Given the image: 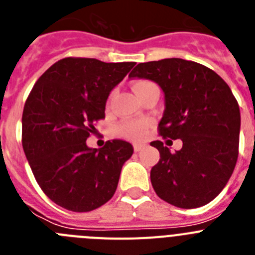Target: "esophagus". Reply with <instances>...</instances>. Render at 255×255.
<instances>
[{"instance_id":"obj_1","label":"esophagus","mask_w":255,"mask_h":255,"mask_svg":"<svg viewBox=\"0 0 255 255\" xmlns=\"http://www.w3.org/2000/svg\"><path fill=\"white\" fill-rule=\"evenodd\" d=\"M141 149H144L143 144H138V143L134 144V150H135V152H140Z\"/></svg>"}]
</instances>
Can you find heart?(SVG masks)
<instances>
[{"label":"heart","mask_w":255,"mask_h":255,"mask_svg":"<svg viewBox=\"0 0 255 255\" xmlns=\"http://www.w3.org/2000/svg\"><path fill=\"white\" fill-rule=\"evenodd\" d=\"M152 87H157V85L152 82H148V80H138V82H135L132 84V91H134V93L139 98L144 92ZM110 101H111V97L108 100V103H110ZM148 123H145V121H126V123H124L120 126L119 130H120V134L124 135L125 138L138 140V139L143 138Z\"/></svg>","instance_id":"1"}]
</instances>
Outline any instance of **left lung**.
Masks as SVG:
<instances>
[{
	"label": "left lung",
	"mask_w": 255,
	"mask_h": 255,
	"mask_svg": "<svg viewBox=\"0 0 255 255\" xmlns=\"http://www.w3.org/2000/svg\"><path fill=\"white\" fill-rule=\"evenodd\" d=\"M129 78L149 79L161 87L159 135L182 140L175 153L161 140L150 143L161 157L150 170L153 189L179 208L206 206L226 186L238 161L240 110L233 92L213 70L182 58L138 64Z\"/></svg>",
	"instance_id": "1"
}]
</instances>
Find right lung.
I'll return each mask as SVG.
<instances>
[{"instance_id":"obj_1","label":"right lung","mask_w":255,"mask_h":255,"mask_svg":"<svg viewBox=\"0 0 255 255\" xmlns=\"http://www.w3.org/2000/svg\"><path fill=\"white\" fill-rule=\"evenodd\" d=\"M134 65L66 57L31 89L22 111V148L38 185L62 208L89 212L114 197L132 145L114 139L96 149L87 139L105 119L111 91Z\"/></svg>"}]
</instances>
